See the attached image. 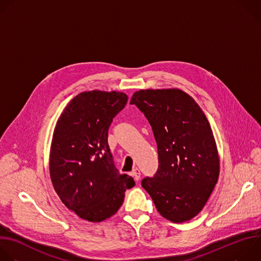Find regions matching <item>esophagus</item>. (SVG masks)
I'll use <instances>...</instances> for the list:
<instances>
[{
    "label": "esophagus",
    "mask_w": 261,
    "mask_h": 261,
    "mask_svg": "<svg viewBox=\"0 0 261 261\" xmlns=\"http://www.w3.org/2000/svg\"><path fill=\"white\" fill-rule=\"evenodd\" d=\"M131 176L134 178L135 181H138L140 179V170L138 168H135L131 172Z\"/></svg>",
    "instance_id": "esophagus-1"
}]
</instances>
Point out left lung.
I'll use <instances>...</instances> for the list:
<instances>
[{"instance_id":"obj_1","label":"left lung","mask_w":261,"mask_h":261,"mask_svg":"<svg viewBox=\"0 0 261 261\" xmlns=\"http://www.w3.org/2000/svg\"><path fill=\"white\" fill-rule=\"evenodd\" d=\"M151 126L159 168L142 180L158 212L172 222L197 216L219 176V156L211 126L199 105L180 89L136 91L131 100Z\"/></svg>"}]
</instances>
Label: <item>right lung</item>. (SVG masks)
Returning <instances> with one entry per match:
<instances>
[{"label":"right lung","mask_w":261,"mask_h":261,"mask_svg":"<svg viewBox=\"0 0 261 261\" xmlns=\"http://www.w3.org/2000/svg\"><path fill=\"white\" fill-rule=\"evenodd\" d=\"M127 94L85 91L73 97L57 120L49 156L53 188L82 219L100 222L118 212L135 181L116 169L108 143L113 119Z\"/></svg>","instance_id":"obj_1"}]
</instances>
